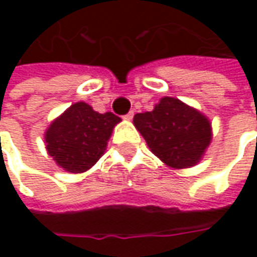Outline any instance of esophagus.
<instances>
[{
    "label": "esophagus",
    "mask_w": 257,
    "mask_h": 257,
    "mask_svg": "<svg viewBox=\"0 0 257 257\" xmlns=\"http://www.w3.org/2000/svg\"><path fill=\"white\" fill-rule=\"evenodd\" d=\"M133 115H134L133 111H130V113H127V114H125V115H124L123 118H124V120H128V121H130V120H132V118H133Z\"/></svg>",
    "instance_id": "obj_1"
}]
</instances>
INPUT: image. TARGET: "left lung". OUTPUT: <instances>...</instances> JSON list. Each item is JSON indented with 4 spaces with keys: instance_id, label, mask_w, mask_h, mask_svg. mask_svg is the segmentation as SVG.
Returning a JSON list of instances; mask_svg holds the SVG:
<instances>
[{
    "instance_id": "obj_1",
    "label": "left lung",
    "mask_w": 257,
    "mask_h": 257,
    "mask_svg": "<svg viewBox=\"0 0 257 257\" xmlns=\"http://www.w3.org/2000/svg\"><path fill=\"white\" fill-rule=\"evenodd\" d=\"M133 123L153 154L173 169L199 163L212 140L209 118L173 97H163L153 111L136 114Z\"/></svg>"
}]
</instances>
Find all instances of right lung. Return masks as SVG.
Instances as JSON below:
<instances>
[{"instance_id": "obj_1", "label": "right lung", "mask_w": 257, "mask_h": 257, "mask_svg": "<svg viewBox=\"0 0 257 257\" xmlns=\"http://www.w3.org/2000/svg\"><path fill=\"white\" fill-rule=\"evenodd\" d=\"M117 123L120 117L113 113H97L83 101L73 104L47 128V152L65 172H85L104 154Z\"/></svg>"}]
</instances>
